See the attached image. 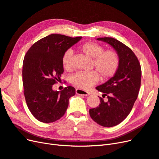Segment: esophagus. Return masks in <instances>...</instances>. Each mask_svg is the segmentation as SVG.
Returning <instances> with one entry per match:
<instances>
[{"instance_id": "1", "label": "esophagus", "mask_w": 159, "mask_h": 159, "mask_svg": "<svg viewBox=\"0 0 159 159\" xmlns=\"http://www.w3.org/2000/svg\"><path fill=\"white\" fill-rule=\"evenodd\" d=\"M75 93L78 95H82L84 96H88L89 95V93L88 92V91H84L83 89H76Z\"/></svg>"}]
</instances>
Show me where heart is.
Here are the masks:
<instances>
[{
    "label": "heart",
    "instance_id": "b5f03b06",
    "mask_svg": "<svg viewBox=\"0 0 159 159\" xmlns=\"http://www.w3.org/2000/svg\"><path fill=\"white\" fill-rule=\"evenodd\" d=\"M79 50L93 60V64L97 71H80L71 77V83L81 89H88L98 82L99 75L103 80L113 77L116 73L119 65V57L115 51L104 52L103 47L96 43L87 42L81 45ZM71 50L66 51L62 57V66L66 70L71 68Z\"/></svg>",
    "mask_w": 159,
    "mask_h": 159
}]
</instances>
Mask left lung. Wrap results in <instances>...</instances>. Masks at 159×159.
Returning <instances> with one entry per match:
<instances>
[{"instance_id":"1","label":"left lung","mask_w":159,"mask_h":159,"mask_svg":"<svg viewBox=\"0 0 159 159\" xmlns=\"http://www.w3.org/2000/svg\"><path fill=\"white\" fill-rule=\"evenodd\" d=\"M96 40L111 46L119 57L115 74L95 88L103 93V98L107 96V102L100 97L99 107L89 109V115L94 121L103 127H111L121 123L131 112L141 87V69L133 52L122 42L109 37Z\"/></svg>"}]
</instances>
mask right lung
<instances>
[{
    "label": "right lung",
    "mask_w": 159,
    "mask_h": 159,
    "mask_svg": "<svg viewBox=\"0 0 159 159\" xmlns=\"http://www.w3.org/2000/svg\"><path fill=\"white\" fill-rule=\"evenodd\" d=\"M82 37L50 34L34 43L25 57L22 81L30 111L37 120L52 123L65 114L69 99L75 94L74 87L54 91L52 86L64 72L62 57Z\"/></svg>",
    "instance_id": "1"
}]
</instances>
